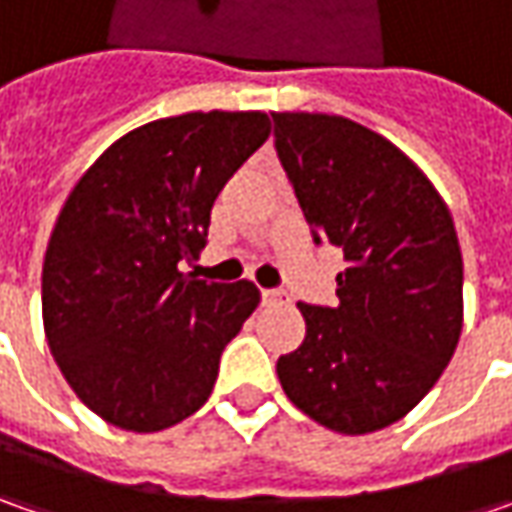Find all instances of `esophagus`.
Segmentation results:
<instances>
[{
  "mask_svg": "<svg viewBox=\"0 0 512 512\" xmlns=\"http://www.w3.org/2000/svg\"><path fill=\"white\" fill-rule=\"evenodd\" d=\"M262 302L270 307L285 305V290H279V287H265V290H262Z\"/></svg>",
  "mask_w": 512,
  "mask_h": 512,
  "instance_id": "esophagus-1",
  "label": "esophagus"
}]
</instances>
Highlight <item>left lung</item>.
Instances as JSON below:
<instances>
[{"instance_id":"left-lung-1","label":"left lung","mask_w":512,"mask_h":512,"mask_svg":"<svg viewBox=\"0 0 512 512\" xmlns=\"http://www.w3.org/2000/svg\"><path fill=\"white\" fill-rule=\"evenodd\" d=\"M273 136L313 242L347 262L339 305L299 302L305 342L276 362L279 382L327 430H382L422 402L462 336L453 216L422 170L359 122L273 113Z\"/></svg>"}]
</instances>
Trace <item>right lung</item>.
<instances>
[{
	"instance_id": "obj_1",
	"label": "right lung",
	"mask_w": 512,
	"mask_h": 512,
	"mask_svg": "<svg viewBox=\"0 0 512 512\" xmlns=\"http://www.w3.org/2000/svg\"><path fill=\"white\" fill-rule=\"evenodd\" d=\"M270 136L262 110L156 119L116 139L70 190L42 267L50 353L96 416L133 433L207 402L227 342L259 305L253 282H199L210 207Z\"/></svg>"
}]
</instances>
